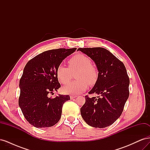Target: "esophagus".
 <instances>
[{
  "mask_svg": "<svg viewBox=\"0 0 150 150\" xmlns=\"http://www.w3.org/2000/svg\"><path fill=\"white\" fill-rule=\"evenodd\" d=\"M77 96H72V95H71V96H70V98L71 99H73L74 98H76Z\"/></svg>",
  "mask_w": 150,
  "mask_h": 150,
  "instance_id": "esophagus-1",
  "label": "esophagus"
}]
</instances>
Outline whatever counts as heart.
<instances>
[{
    "mask_svg": "<svg viewBox=\"0 0 150 150\" xmlns=\"http://www.w3.org/2000/svg\"><path fill=\"white\" fill-rule=\"evenodd\" d=\"M76 75L78 81L72 82L62 88L65 94H79L88 88V84L94 85L98 79V72L96 68L91 65L90 59L83 54H77L68 61V68L60 66L57 67L56 76L59 82L62 84L69 83Z\"/></svg>",
    "mask_w": 150,
    "mask_h": 150,
    "instance_id": "heart-1",
    "label": "heart"
}]
</instances>
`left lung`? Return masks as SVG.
<instances>
[{"mask_svg":"<svg viewBox=\"0 0 150 150\" xmlns=\"http://www.w3.org/2000/svg\"><path fill=\"white\" fill-rule=\"evenodd\" d=\"M95 62L98 79L89 94L101 96H85L86 102L81 108V115L88 125L103 128L119 118L129 97V79L121 61L103 47L79 48Z\"/></svg>","mask_w":150,"mask_h":150,"instance_id":"left-lung-1","label":"left lung"}]
</instances>
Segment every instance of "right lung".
I'll use <instances>...</instances> for the list:
<instances>
[{"instance_id":"right-lung-1","label":"right lung","mask_w":150,"mask_h":150,"mask_svg":"<svg viewBox=\"0 0 150 150\" xmlns=\"http://www.w3.org/2000/svg\"><path fill=\"white\" fill-rule=\"evenodd\" d=\"M76 48L52 49L38 54L27 63L19 81V105L26 120L35 128H47L59 121L62 105L69 95L50 94L61 87L56 76L57 67Z\"/></svg>"}]
</instances>
